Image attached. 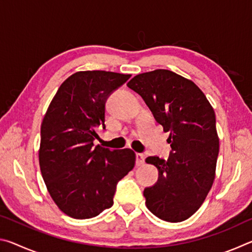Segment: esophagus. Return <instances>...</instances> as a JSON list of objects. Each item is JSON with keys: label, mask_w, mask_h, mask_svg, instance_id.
I'll return each instance as SVG.
<instances>
[{"label": "esophagus", "mask_w": 252, "mask_h": 252, "mask_svg": "<svg viewBox=\"0 0 252 252\" xmlns=\"http://www.w3.org/2000/svg\"><path fill=\"white\" fill-rule=\"evenodd\" d=\"M135 163L136 165H142L144 163V160H146V157H144V155H142V153H136L135 155Z\"/></svg>", "instance_id": "34e87169"}]
</instances>
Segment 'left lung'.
<instances>
[{
    "instance_id": "1",
    "label": "left lung",
    "mask_w": 252,
    "mask_h": 252,
    "mask_svg": "<svg viewBox=\"0 0 252 252\" xmlns=\"http://www.w3.org/2000/svg\"><path fill=\"white\" fill-rule=\"evenodd\" d=\"M127 87L170 132L169 159L146 160L159 171L158 181L143 191L147 208L161 220L180 222L201 207L215 180L219 153L215 111L192 81L169 70L135 75Z\"/></svg>"
}]
</instances>
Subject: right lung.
Listing matches in <instances>:
<instances>
[{
    "label": "right lung",
    "mask_w": 252,
    "mask_h": 252,
    "mask_svg": "<svg viewBox=\"0 0 252 252\" xmlns=\"http://www.w3.org/2000/svg\"><path fill=\"white\" fill-rule=\"evenodd\" d=\"M130 74L76 72L59 88L41 125V173L53 201L71 218L89 219L112 207L118 182L135 163L130 149L93 141L105 130V103Z\"/></svg>",
    "instance_id": "right-lung-1"
}]
</instances>
